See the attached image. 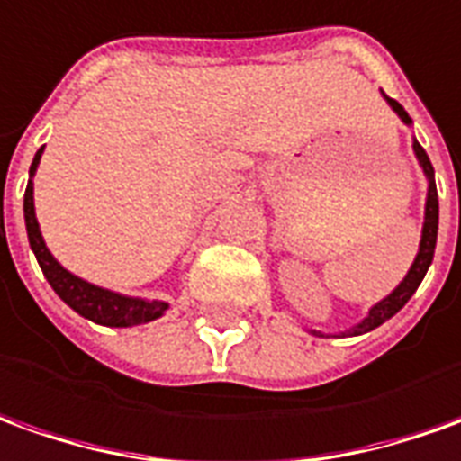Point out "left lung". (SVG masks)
<instances>
[{
    "label": "left lung",
    "instance_id": "1",
    "mask_svg": "<svg viewBox=\"0 0 461 461\" xmlns=\"http://www.w3.org/2000/svg\"><path fill=\"white\" fill-rule=\"evenodd\" d=\"M386 100H389V104L394 107L396 115L402 117L404 122H411L402 104L396 103V100H392V97H386ZM414 152H417L419 163H421L424 173H427V177H429V193H427V218H424V230H421V246H419L417 261L411 263V268H409V273H406V278L402 281V284L396 285L394 294H389V296L384 298V301H379V303H376V306L369 311V316L358 323L357 329H354L351 333L371 331V329L382 326L384 321H389L396 311L404 309V303L409 301V298L414 296V291H417L419 284H421V278L427 276L431 258H434V246H437V228H439V200H437V185H434V167H431V163H429V155L424 152V148H421L419 142H414Z\"/></svg>",
    "mask_w": 461,
    "mask_h": 461
}]
</instances>
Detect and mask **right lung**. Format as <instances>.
<instances>
[{"label":"right lung","instance_id":"add662e5","mask_svg":"<svg viewBox=\"0 0 461 461\" xmlns=\"http://www.w3.org/2000/svg\"><path fill=\"white\" fill-rule=\"evenodd\" d=\"M40 148L34 160H32L30 173L34 176L40 158H42ZM24 223H27V236H30V246L37 256V263L42 268L44 278L50 281V285L55 288V294L65 301L69 309H75L79 316L90 319L95 323H103V326H138V323H148L158 316H163L167 303L163 301H140V298H128L113 294V291H104L97 285L82 281L77 276H72L65 271L59 263L52 258V253L47 250L40 233V223L34 218V198H32V180L27 183L24 190Z\"/></svg>","mask_w":461,"mask_h":461}]
</instances>
